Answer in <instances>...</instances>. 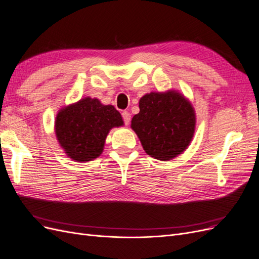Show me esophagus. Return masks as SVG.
<instances>
[{
	"mask_svg": "<svg viewBox=\"0 0 259 259\" xmlns=\"http://www.w3.org/2000/svg\"><path fill=\"white\" fill-rule=\"evenodd\" d=\"M122 118H123L124 123H125L126 125H128V123L131 121V113L128 111H123L122 112Z\"/></svg>",
	"mask_w": 259,
	"mask_h": 259,
	"instance_id": "obj_1",
	"label": "esophagus"
}]
</instances>
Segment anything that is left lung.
Returning <instances> with one entry per match:
<instances>
[{
  "label": "left lung",
  "mask_w": 259,
  "mask_h": 259,
  "mask_svg": "<svg viewBox=\"0 0 259 259\" xmlns=\"http://www.w3.org/2000/svg\"><path fill=\"white\" fill-rule=\"evenodd\" d=\"M139 108L131 127L151 157L168 161L190 146L195 131V111L180 91L150 92L139 100Z\"/></svg>",
  "instance_id": "8db88e82"
}]
</instances>
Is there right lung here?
I'll return each mask as SVG.
<instances>
[{
	"label": "right lung",
	"instance_id": "obj_1",
	"mask_svg": "<svg viewBox=\"0 0 259 259\" xmlns=\"http://www.w3.org/2000/svg\"><path fill=\"white\" fill-rule=\"evenodd\" d=\"M122 125V116L115 107L86 97L58 110L54 131L60 148L69 158L88 162L104 151L110 130Z\"/></svg>",
	"mask_w": 259,
	"mask_h": 259
}]
</instances>
